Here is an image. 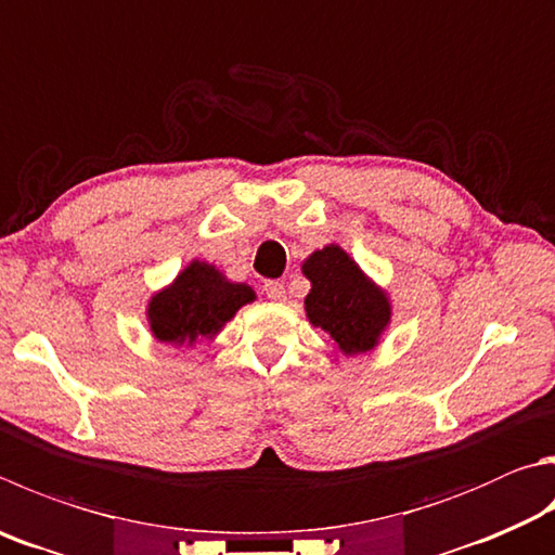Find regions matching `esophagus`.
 <instances>
[{"label": "esophagus", "mask_w": 555, "mask_h": 555, "mask_svg": "<svg viewBox=\"0 0 555 555\" xmlns=\"http://www.w3.org/2000/svg\"><path fill=\"white\" fill-rule=\"evenodd\" d=\"M264 294H267V298H271V300H281L286 296V288H284V284H281V281H264Z\"/></svg>", "instance_id": "esophagus-1"}]
</instances>
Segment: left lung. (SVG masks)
<instances>
[{"label":"left lung","instance_id":"8db88e82","mask_svg":"<svg viewBox=\"0 0 555 555\" xmlns=\"http://www.w3.org/2000/svg\"><path fill=\"white\" fill-rule=\"evenodd\" d=\"M304 274L312 284L306 296L312 325L325 330L345 354L374 349L390 320V306L347 251L335 245L312 251Z\"/></svg>","mask_w":555,"mask_h":555}]
</instances>
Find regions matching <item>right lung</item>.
Listing matches in <instances>:
<instances>
[{
  "mask_svg": "<svg viewBox=\"0 0 555 555\" xmlns=\"http://www.w3.org/2000/svg\"><path fill=\"white\" fill-rule=\"evenodd\" d=\"M255 298L245 284H230L220 271L204 261L189 264L147 308L150 327L159 341L181 347L198 337H210Z\"/></svg>",
  "mask_w": 555,
  "mask_h": 555,
  "instance_id": "right-lung-1",
  "label": "right lung"
}]
</instances>
